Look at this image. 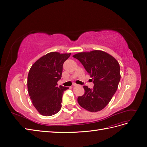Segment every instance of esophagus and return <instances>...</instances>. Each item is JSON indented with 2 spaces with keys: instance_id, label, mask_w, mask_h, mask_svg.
<instances>
[{
  "instance_id": "obj_1",
  "label": "esophagus",
  "mask_w": 147,
  "mask_h": 147,
  "mask_svg": "<svg viewBox=\"0 0 147 147\" xmlns=\"http://www.w3.org/2000/svg\"><path fill=\"white\" fill-rule=\"evenodd\" d=\"M73 85L74 86H78V84H76V83H73Z\"/></svg>"
}]
</instances>
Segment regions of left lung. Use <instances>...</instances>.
<instances>
[{"instance_id":"obj_1","label":"left lung","mask_w":147,"mask_h":147,"mask_svg":"<svg viewBox=\"0 0 147 147\" xmlns=\"http://www.w3.org/2000/svg\"><path fill=\"white\" fill-rule=\"evenodd\" d=\"M73 57L82 64L94 83L93 89L83 86L84 94L78 97L79 104L90 112L102 110L118 88L121 78L118 61L110 54L99 50L82 52Z\"/></svg>"}]
</instances>
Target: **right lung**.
Listing matches in <instances>:
<instances>
[{
  "instance_id": "obj_1",
  "label": "right lung",
  "mask_w": 147,
  "mask_h": 147,
  "mask_svg": "<svg viewBox=\"0 0 147 147\" xmlns=\"http://www.w3.org/2000/svg\"><path fill=\"white\" fill-rule=\"evenodd\" d=\"M71 53L49 52L37 59L30 68L27 88L33 105L45 116L57 114L61 109L62 97L68 88L58 87L64 62Z\"/></svg>"
}]
</instances>
